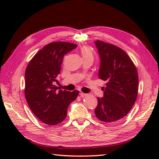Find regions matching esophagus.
I'll use <instances>...</instances> for the list:
<instances>
[{
    "label": "esophagus",
    "mask_w": 159,
    "mask_h": 159,
    "mask_svg": "<svg viewBox=\"0 0 159 159\" xmlns=\"http://www.w3.org/2000/svg\"><path fill=\"white\" fill-rule=\"evenodd\" d=\"M79 95H80V97H82V98H83V97H85V96L86 95V94H85V93H82V92H80V93H79Z\"/></svg>",
    "instance_id": "34e87169"
}]
</instances>
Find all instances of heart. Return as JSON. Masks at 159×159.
Instances as JSON below:
<instances>
[{
  "label": "heart",
  "instance_id": "1",
  "mask_svg": "<svg viewBox=\"0 0 159 159\" xmlns=\"http://www.w3.org/2000/svg\"><path fill=\"white\" fill-rule=\"evenodd\" d=\"M80 53H81L83 60L88 58H93V53L90 48L88 46H83L80 49Z\"/></svg>",
  "mask_w": 159,
  "mask_h": 159
}]
</instances>
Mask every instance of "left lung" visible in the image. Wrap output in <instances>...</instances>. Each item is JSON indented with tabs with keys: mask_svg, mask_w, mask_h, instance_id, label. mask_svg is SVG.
<instances>
[{
	"mask_svg": "<svg viewBox=\"0 0 159 159\" xmlns=\"http://www.w3.org/2000/svg\"><path fill=\"white\" fill-rule=\"evenodd\" d=\"M100 59L99 79L106 81L104 95L98 98L95 109L101 121L114 123L130 111L138 91V75L133 61L124 51L116 45L95 41Z\"/></svg>",
	"mask_w": 159,
	"mask_h": 159,
	"instance_id": "8db88e82",
	"label": "left lung"
}]
</instances>
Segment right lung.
<instances>
[{
    "instance_id": "right-lung-1",
    "label": "right lung",
    "mask_w": 159,
    "mask_h": 159,
    "mask_svg": "<svg viewBox=\"0 0 159 159\" xmlns=\"http://www.w3.org/2000/svg\"><path fill=\"white\" fill-rule=\"evenodd\" d=\"M77 45L54 42L40 50L29 61L25 71V98L29 108L44 123L53 125L62 122L69 104L79 91L57 90L53 85L60 74L64 55Z\"/></svg>"
}]
</instances>
